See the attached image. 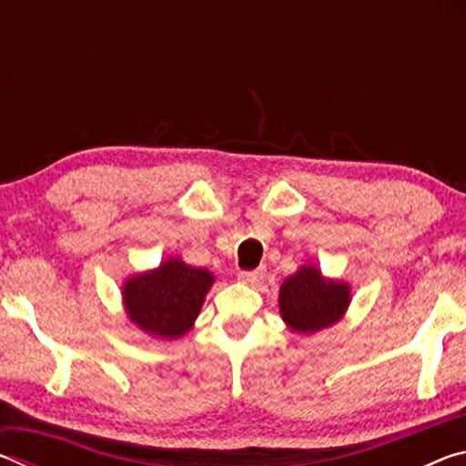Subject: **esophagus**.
<instances>
[{
    "instance_id": "34e87169",
    "label": "esophagus",
    "mask_w": 466,
    "mask_h": 466,
    "mask_svg": "<svg viewBox=\"0 0 466 466\" xmlns=\"http://www.w3.org/2000/svg\"><path fill=\"white\" fill-rule=\"evenodd\" d=\"M263 275H265V269L263 267H258V269H252V271H238V279L244 283H250V286H255V283L263 279Z\"/></svg>"
}]
</instances>
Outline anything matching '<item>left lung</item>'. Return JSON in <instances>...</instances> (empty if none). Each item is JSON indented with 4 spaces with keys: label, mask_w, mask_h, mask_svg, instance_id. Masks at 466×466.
Instances as JSON below:
<instances>
[{
    "label": "left lung",
    "mask_w": 466,
    "mask_h": 466,
    "mask_svg": "<svg viewBox=\"0 0 466 466\" xmlns=\"http://www.w3.org/2000/svg\"><path fill=\"white\" fill-rule=\"evenodd\" d=\"M350 302V283L322 278L314 265L299 267L279 289L281 319L296 333L309 335L335 325Z\"/></svg>",
    "instance_id": "obj_1"
}]
</instances>
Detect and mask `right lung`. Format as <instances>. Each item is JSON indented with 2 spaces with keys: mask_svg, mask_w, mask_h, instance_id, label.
<instances>
[{
  "mask_svg": "<svg viewBox=\"0 0 466 466\" xmlns=\"http://www.w3.org/2000/svg\"><path fill=\"white\" fill-rule=\"evenodd\" d=\"M214 275L180 258H168L154 271L123 283V304L131 322L160 339L183 337L199 317Z\"/></svg>",
  "mask_w": 466,
  "mask_h": 466,
  "instance_id": "add662e5",
  "label": "right lung"
}]
</instances>
